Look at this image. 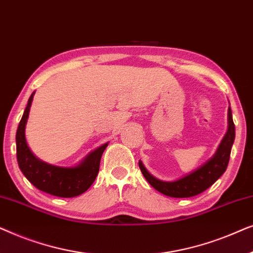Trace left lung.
<instances>
[{"label":"left lung","instance_id":"1","mask_svg":"<svg viewBox=\"0 0 253 253\" xmlns=\"http://www.w3.org/2000/svg\"><path fill=\"white\" fill-rule=\"evenodd\" d=\"M235 140V124L231 109H228V131L217 147L215 154L202 167L174 182H165L152 176L139 161V168L146 181L159 192L174 198H188L199 195L209 189L226 171L229 162L231 146Z\"/></svg>","mask_w":253,"mask_h":253}]
</instances>
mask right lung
Masks as SVG:
<instances>
[{"label":"right lung","mask_w":253,"mask_h":253,"mask_svg":"<svg viewBox=\"0 0 253 253\" xmlns=\"http://www.w3.org/2000/svg\"><path fill=\"white\" fill-rule=\"evenodd\" d=\"M34 92L31 94L16 133L17 161L24 176L41 191L49 195L71 198L84 193L93 184L99 172L100 160L108 144L91 152L76 167H57L41 161L31 152L25 138V126Z\"/></svg>","instance_id":"add662e5"}]
</instances>
